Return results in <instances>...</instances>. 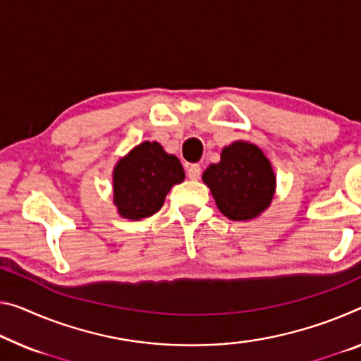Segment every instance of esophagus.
I'll use <instances>...</instances> for the list:
<instances>
[{
    "instance_id": "esophagus-1",
    "label": "esophagus",
    "mask_w": 361,
    "mask_h": 361,
    "mask_svg": "<svg viewBox=\"0 0 361 361\" xmlns=\"http://www.w3.org/2000/svg\"><path fill=\"white\" fill-rule=\"evenodd\" d=\"M187 174L192 180H197V179H200V176H202V168H200V164H190L188 166Z\"/></svg>"
}]
</instances>
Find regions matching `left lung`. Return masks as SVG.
Listing matches in <instances>:
<instances>
[{
    "mask_svg": "<svg viewBox=\"0 0 361 361\" xmlns=\"http://www.w3.org/2000/svg\"><path fill=\"white\" fill-rule=\"evenodd\" d=\"M219 212L229 219L245 221L268 208L274 193V173L262 149L235 142L221 153V161L203 173Z\"/></svg>",
    "mask_w": 361,
    "mask_h": 361,
    "instance_id": "left-lung-1",
    "label": "left lung"
}]
</instances>
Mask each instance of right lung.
<instances>
[{
  "label": "right lung",
  "mask_w": 361,
  "mask_h": 361,
  "mask_svg": "<svg viewBox=\"0 0 361 361\" xmlns=\"http://www.w3.org/2000/svg\"><path fill=\"white\" fill-rule=\"evenodd\" d=\"M184 177L174 154L157 142H143L114 168V204L123 218H148L161 209L166 195Z\"/></svg>",
  "instance_id": "add662e5"
}]
</instances>
